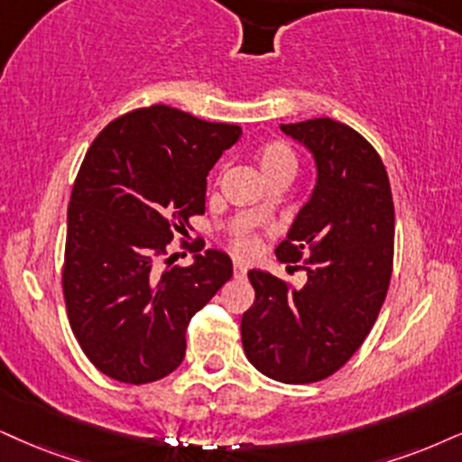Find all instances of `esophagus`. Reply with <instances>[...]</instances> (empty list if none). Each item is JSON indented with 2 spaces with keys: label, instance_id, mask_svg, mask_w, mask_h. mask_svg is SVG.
<instances>
[{
  "label": "esophagus",
  "instance_id": "1",
  "mask_svg": "<svg viewBox=\"0 0 462 462\" xmlns=\"http://www.w3.org/2000/svg\"><path fill=\"white\" fill-rule=\"evenodd\" d=\"M246 274H248V267L244 265V263H240V261H236V263H233V276L244 278Z\"/></svg>",
  "mask_w": 462,
  "mask_h": 462
}]
</instances>
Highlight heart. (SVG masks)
Here are the masks:
<instances>
[{"mask_svg": "<svg viewBox=\"0 0 462 462\" xmlns=\"http://www.w3.org/2000/svg\"><path fill=\"white\" fill-rule=\"evenodd\" d=\"M259 167H261V173L270 175V173H276V171H282V169H289V171H295V156L291 152V147L281 143V141H274V143L265 145L263 150L259 152ZM265 214V203H259L257 208L253 209V216H263ZM231 246L236 250L237 254H244V257H250V254H254L259 250V237L254 236L250 229H244L237 233L236 237L231 240Z\"/></svg>", "mask_w": 462, "mask_h": 462, "instance_id": "heart-1", "label": "heart"}]
</instances>
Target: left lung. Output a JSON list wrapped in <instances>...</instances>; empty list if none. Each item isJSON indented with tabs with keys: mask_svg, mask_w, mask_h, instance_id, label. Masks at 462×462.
I'll return each mask as SVG.
<instances>
[{
	"mask_svg": "<svg viewBox=\"0 0 462 462\" xmlns=\"http://www.w3.org/2000/svg\"><path fill=\"white\" fill-rule=\"evenodd\" d=\"M312 153L317 181L295 216L281 261L306 259L309 281L289 289L250 270L253 306L242 317L248 362L282 383H312L345 366L383 306L394 259V201L379 153L329 117L281 124Z\"/></svg>",
	"mask_w": 462,
	"mask_h": 462,
	"instance_id": "8db88e82",
	"label": "left lung"
}]
</instances>
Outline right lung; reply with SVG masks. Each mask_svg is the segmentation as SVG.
I'll return each mask as SVG.
<instances>
[{
	"label": "right lung",
	"mask_w": 462,
	"mask_h": 462,
	"mask_svg": "<svg viewBox=\"0 0 462 462\" xmlns=\"http://www.w3.org/2000/svg\"><path fill=\"white\" fill-rule=\"evenodd\" d=\"M240 136L233 124L153 105L117 117L85 153L61 278L72 332L106 377L141 385L173 373L192 315L233 276L216 248L186 267L161 259L173 233L205 212L208 173Z\"/></svg>",
	"instance_id": "1"
}]
</instances>
